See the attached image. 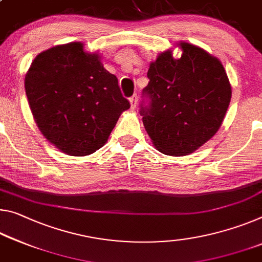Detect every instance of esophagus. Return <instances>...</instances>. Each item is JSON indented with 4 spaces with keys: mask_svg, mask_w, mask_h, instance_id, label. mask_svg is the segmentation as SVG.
<instances>
[{
    "mask_svg": "<svg viewBox=\"0 0 262 262\" xmlns=\"http://www.w3.org/2000/svg\"><path fill=\"white\" fill-rule=\"evenodd\" d=\"M129 101H130L132 108H135L136 105H138V95H136V94L133 95V97L129 98Z\"/></svg>",
    "mask_w": 262,
    "mask_h": 262,
    "instance_id": "esophagus-1",
    "label": "esophagus"
}]
</instances>
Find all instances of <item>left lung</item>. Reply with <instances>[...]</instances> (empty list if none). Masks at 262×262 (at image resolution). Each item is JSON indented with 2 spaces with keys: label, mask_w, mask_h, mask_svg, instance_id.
<instances>
[{
  "label": "left lung",
  "mask_w": 262,
  "mask_h": 262,
  "mask_svg": "<svg viewBox=\"0 0 262 262\" xmlns=\"http://www.w3.org/2000/svg\"><path fill=\"white\" fill-rule=\"evenodd\" d=\"M183 55L161 53L150 64L140 114L154 146L161 152H193L217 133L231 100L225 69L204 50L181 43Z\"/></svg>",
  "instance_id": "left-lung-1"
}]
</instances>
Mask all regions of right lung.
Here are the masks:
<instances>
[{
    "label": "right lung",
    "instance_id": "add662e5",
    "mask_svg": "<svg viewBox=\"0 0 262 262\" xmlns=\"http://www.w3.org/2000/svg\"><path fill=\"white\" fill-rule=\"evenodd\" d=\"M37 126L69 155L86 156L106 143L120 114L130 107L118 78L81 43L39 53L24 80Z\"/></svg>",
    "mask_w": 262,
    "mask_h": 262
}]
</instances>
